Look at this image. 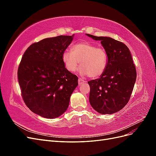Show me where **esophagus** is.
Returning <instances> with one entry per match:
<instances>
[{
	"label": "esophagus",
	"instance_id": "34e87169",
	"mask_svg": "<svg viewBox=\"0 0 156 156\" xmlns=\"http://www.w3.org/2000/svg\"><path fill=\"white\" fill-rule=\"evenodd\" d=\"M78 83H79V85H81V84H82L83 83H86V81H84V80H83V79H81V78H79V79H78Z\"/></svg>",
	"mask_w": 156,
	"mask_h": 156
}]
</instances>
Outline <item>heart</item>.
Here are the masks:
<instances>
[{
  "instance_id": "obj_1",
  "label": "heart",
  "mask_w": 156,
  "mask_h": 156,
  "mask_svg": "<svg viewBox=\"0 0 156 156\" xmlns=\"http://www.w3.org/2000/svg\"><path fill=\"white\" fill-rule=\"evenodd\" d=\"M62 61L70 72H76L80 62V72L89 77L98 78L104 73L107 67L108 54L102 47L83 41L73 45L70 51L64 52Z\"/></svg>"
}]
</instances>
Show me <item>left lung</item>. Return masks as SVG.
Listing matches in <instances>:
<instances>
[{
	"instance_id": "1",
	"label": "left lung",
	"mask_w": 156,
	"mask_h": 156,
	"mask_svg": "<svg viewBox=\"0 0 156 156\" xmlns=\"http://www.w3.org/2000/svg\"><path fill=\"white\" fill-rule=\"evenodd\" d=\"M87 35L101 41L108 54L104 73L88 82L90 88V103L100 114H113L122 109L129 100L136 77L135 66L124 43L110 37Z\"/></svg>"
}]
</instances>
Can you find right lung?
Segmentation results:
<instances>
[{
	"label": "right lung",
	"instance_id": "1",
	"mask_svg": "<svg viewBox=\"0 0 156 156\" xmlns=\"http://www.w3.org/2000/svg\"><path fill=\"white\" fill-rule=\"evenodd\" d=\"M73 36L48 37L32 44L23 55L17 71L25 105L46 119L58 117L67 110L78 77L65 68L62 54Z\"/></svg>",
	"mask_w": 156,
	"mask_h": 156
}]
</instances>
